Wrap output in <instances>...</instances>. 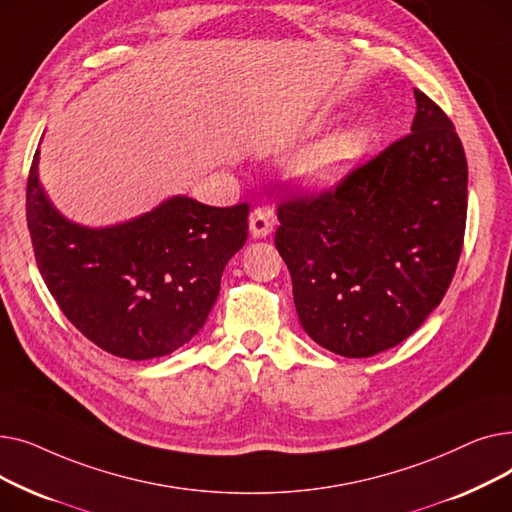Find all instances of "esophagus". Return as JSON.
Wrapping results in <instances>:
<instances>
[{"label": "esophagus", "mask_w": 512, "mask_h": 512, "mask_svg": "<svg viewBox=\"0 0 512 512\" xmlns=\"http://www.w3.org/2000/svg\"><path fill=\"white\" fill-rule=\"evenodd\" d=\"M249 228H251V236L253 238H265L274 228V215H272V211H267L263 207L253 209L251 218H249Z\"/></svg>", "instance_id": "esophagus-1"}]
</instances>
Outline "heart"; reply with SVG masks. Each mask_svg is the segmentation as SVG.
<instances>
[{"mask_svg":"<svg viewBox=\"0 0 512 512\" xmlns=\"http://www.w3.org/2000/svg\"><path fill=\"white\" fill-rule=\"evenodd\" d=\"M367 147L369 132L365 128L338 130L294 159L290 176L307 191H328L361 164Z\"/></svg>","mask_w":512,"mask_h":512,"instance_id":"b5f03b06","label":"heart"}]
</instances>
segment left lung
<instances>
[{
    "label": "left lung",
    "mask_w": 512,
    "mask_h": 512,
    "mask_svg": "<svg viewBox=\"0 0 512 512\" xmlns=\"http://www.w3.org/2000/svg\"><path fill=\"white\" fill-rule=\"evenodd\" d=\"M407 137L336 188L278 207L276 247L303 330L340 357L409 338L452 282L467 222V157L450 118L415 89Z\"/></svg>",
    "instance_id": "left-lung-1"
}]
</instances>
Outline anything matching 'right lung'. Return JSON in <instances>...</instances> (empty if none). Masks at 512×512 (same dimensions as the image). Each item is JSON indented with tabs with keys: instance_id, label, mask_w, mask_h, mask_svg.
<instances>
[{
	"instance_id": "obj_1",
	"label": "right lung",
	"mask_w": 512,
	"mask_h": 512,
	"mask_svg": "<svg viewBox=\"0 0 512 512\" xmlns=\"http://www.w3.org/2000/svg\"><path fill=\"white\" fill-rule=\"evenodd\" d=\"M247 220V203L176 195L116 226L74 224L43 191L39 149L26 184V224L53 299L80 334L130 361L170 355L205 326Z\"/></svg>"
}]
</instances>
